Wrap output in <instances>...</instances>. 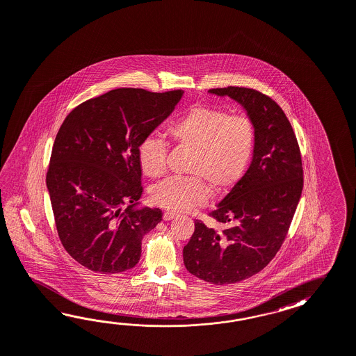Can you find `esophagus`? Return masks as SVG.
Listing matches in <instances>:
<instances>
[{
  "instance_id": "1",
  "label": "esophagus",
  "mask_w": 356,
  "mask_h": 356,
  "mask_svg": "<svg viewBox=\"0 0 356 356\" xmlns=\"http://www.w3.org/2000/svg\"><path fill=\"white\" fill-rule=\"evenodd\" d=\"M174 217H176L175 212H168V211H167V212L163 213V220H165V221H170V220H172Z\"/></svg>"
}]
</instances>
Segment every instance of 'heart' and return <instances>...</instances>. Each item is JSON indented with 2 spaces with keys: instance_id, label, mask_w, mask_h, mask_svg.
<instances>
[{
  "instance_id": "obj_1",
  "label": "heart",
  "mask_w": 356,
  "mask_h": 356,
  "mask_svg": "<svg viewBox=\"0 0 356 356\" xmlns=\"http://www.w3.org/2000/svg\"><path fill=\"white\" fill-rule=\"evenodd\" d=\"M177 147L191 149L189 177L172 176L152 191L156 206L184 211L204 204L209 188L216 193L229 189L250 162L254 147L253 122L243 114H229L222 109L193 106L175 120L165 131ZM167 144L156 136H147L138 149L139 163L149 177H159L167 168Z\"/></svg>"
}]
</instances>
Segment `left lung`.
I'll return each instance as SVG.
<instances>
[{
    "label": "left lung",
    "mask_w": 356,
    "mask_h": 356,
    "mask_svg": "<svg viewBox=\"0 0 356 356\" xmlns=\"http://www.w3.org/2000/svg\"><path fill=\"white\" fill-rule=\"evenodd\" d=\"M242 105L254 126L252 162L242 179L209 213L222 232L195 220L184 247L186 270L222 286L257 274L286 239L304 188V171L295 132L282 108L253 88H211Z\"/></svg>",
    "instance_id": "8db88e82"
}]
</instances>
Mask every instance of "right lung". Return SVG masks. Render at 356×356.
Listing matches in <instances>:
<instances>
[{"label":"right lung","mask_w":356,"mask_h":356,"mask_svg":"<svg viewBox=\"0 0 356 356\" xmlns=\"http://www.w3.org/2000/svg\"><path fill=\"white\" fill-rule=\"evenodd\" d=\"M182 94L115 88L76 106L63 122L46 184L61 244L87 269H132L143 236L161 222V209H138V149L174 112Z\"/></svg>","instance_id":"1"}]
</instances>
